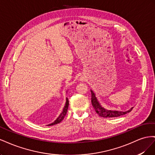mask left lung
<instances>
[{
	"label": "left lung",
	"instance_id": "1",
	"mask_svg": "<svg viewBox=\"0 0 155 155\" xmlns=\"http://www.w3.org/2000/svg\"><path fill=\"white\" fill-rule=\"evenodd\" d=\"M92 94V98H91V102L92 105L94 107V109L95 110L96 113L101 117L103 118H114V117H118L121 115H124L128 112H130L133 110V107L127 111H116V110H110L104 109V107H101L100 104V103L98 102L96 97L95 96V94L92 91H91Z\"/></svg>",
	"mask_w": 155,
	"mask_h": 155
}]
</instances>
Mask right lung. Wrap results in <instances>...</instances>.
<instances>
[{
    "label": "right lung",
    "mask_w": 155,
    "mask_h": 155,
    "mask_svg": "<svg viewBox=\"0 0 155 155\" xmlns=\"http://www.w3.org/2000/svg\"><path fill=\"white\" fill-rule=\"evenodd\" d=\"M68 105H69V101H68V98H67L66 104H65V106L64 107V109H63V110L62 112V113L59 115V116L57 118V120H56L55 121H54L53 123H51V124H49L48 126L58 124L60 123L61 121L64 119V116H66V114H67V110H68Z\"/></svg>",
    "instance_id": "right-lung-1"
}]
</instances>
